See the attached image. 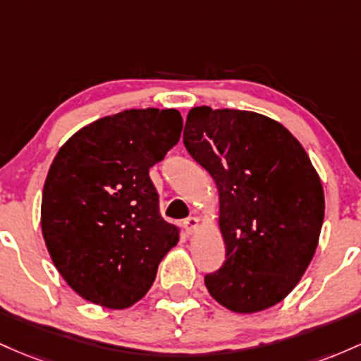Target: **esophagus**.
<instances>
[{
  "mask_svg": "<svg viewBox=\"0 0 361 361\" xmlns=\"http://www.w3.org/2000/svg\"><path fill=\"white\" fill-rule=\"evenodd\" d=\"M197 228H200V218H196V216L185 218V220H184V230H185V233L192 235L194 232H196Z\"/></svg>",
  "mask_w": 361,
  "mask_h": 361,
  "instance_id": "34e87169",
  "label": "esophagus"
}]
</instances>
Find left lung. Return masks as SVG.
Wrapping results in <instances>:
<instances>
[{
  "mask_svg": "<svg viewBox=\"0 0 361 361\" xmlns=\"http://www.w3.org/2000/svg\"><path fill=\"white\" fill-rule=\"evenodd\" d=\"M184 145L220 194L226 261L204 276L209 295L237 314L281 302L309 268L324 221L319 173L283 124L250 111L194 107Z\"/></svg>",
  "mask_w": 361,
  "mask_h": 361,
  "instance_id": "1",
  "label": "left lung"
}]
</instances>
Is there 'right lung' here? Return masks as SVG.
I'll return each mask as SVG.
<instances>
[{
	"label": "right lung",
	"instance_id": "right-lung-1",
	"mask_svg": "<svg viewBox=\"0 0 361 361\" xmlns=\"http://www.w3.org/2000/svg\"><path fill=\"white\" fill-rule=\"evenodd\" d=\"M180 131L176 109H129L80 129L52 160L40 206L44 242L85 300L131 307L179 242V228L161 218L148 172Z\"/></svg>",
	"mask_w": 361,
	"mask_h": 361
}]
</instances>
